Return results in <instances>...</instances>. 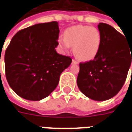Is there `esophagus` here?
I'll return each mask as SVG.
<instances>
[{"instance_id":"1","label":"esophagus","mask_w":132,"mask_h":132,"mask_svg":"<svg viewBox=\"0 0 132 132\" xmlns=\"http://www.w3.org/2000/svg\"><path fill=\"white\" fill-rule=\"evenodd\" d=\"M72 63H73V64H78L79 63H78V61H77L73 59V60H72Z\"/></svg>"}]
</instances>
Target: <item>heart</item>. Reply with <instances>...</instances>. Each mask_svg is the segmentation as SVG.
I'll return each mask as SVG.
<instances>
[{"label":"heart","instance_id":"obj_1","mask_svg":"<svg viewBox=\"0 0 132 132\" xmlns=\"http://www.w3.org/2000/svg\"><path fill=\"white\" fill-rule=\"evenodd\" d=\"M102 42L100 31L95 27L76 25L66 29L64 37H61L58 43L61 49L67 52L73 46V53L79 59L89 61L98 54Z\"/></svg>","mask_w":132,"mask_h":132}]
</instances>
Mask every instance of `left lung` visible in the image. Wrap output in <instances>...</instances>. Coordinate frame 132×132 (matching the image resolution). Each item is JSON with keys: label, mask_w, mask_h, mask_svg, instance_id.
Masks as SVG:
<instances>
[{"label": "left lung", "mask_w": 132, "mask_h": 132, "mask_svg": "<svg viewBox=\"0 0 132 132\" xmlns=\"http://www.w3.org/2000/svg\"><path fill=\"white\" fill-rule=\"evenodd\" d=\"M97 27L100 49L93 60L80 63L77 85L86 97L105 101L115 96L125 83L132 62V43L110 24L100 22Z\"/></svg>", "instance_id": "left-lung-1"}]
</instances>
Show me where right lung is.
I'll list each match as a JSON object with an SVG mask.
<instances>
[{"label":"right lung","instance_id":"right-lung-1","mask_svg":"<svg viewBox=\"0 0 132 132\" xmlns=\"http://www.w3.org/2000/svg\"><path fill=\"white\" fill-rule=\"evenodd\" d=\"M58 22L39 23L16 33L5 53V76L13 91L25 100L45 98L57 87L61 73L71 63L56 47Z\"/></svg>","mask_w":132,"mask_h":132}]
</instances>
